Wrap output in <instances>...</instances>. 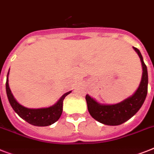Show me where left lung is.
<instances>
[{"mask_svg":"<svg viewBox=\"0 0 154 154\" xmlns=\"http://www.w3.org/2000/svg\"><path fill=\"white\" fill-rule=\"evenodd\" d=\"M138 53L143 66V77L139 88L132 96L114 105H102L86 95L88 109L91 117L99 122L106 125H119L125 123L139 110L145 101L148 91V73L143 56L138 48L133 47Z\"/></svg>","mask_w":154,"mask_h":154,"instance_id":"1","label":"left lung"}]
</instances>
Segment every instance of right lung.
<instances>
[{
    "instance_id": "1",
    "label": "right lung",
    "mask_w": 154,
    "mask_h": 154,
    "mask_svg": "<svg viewBox=\"0 0 154 154\" xmlns=\"http://www.w3.org/2000/svg\"><path fill=\"white\" fill-rule=\"evenodd\" d=\"M8 73L7 75V81H6V92L8 101L13 108L15 113H17L19 117L25 120L26 122L34 126H48L58 121L61 117L63 113V103L65 97L68 95L69 92L65 93L60 98L59 101L55 105L48 108H41V109H29L26 108L17 103L13 97L11 91L9 88L8 85Z\"/></svg>"
}]
</instances>
